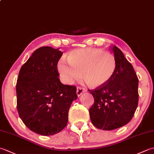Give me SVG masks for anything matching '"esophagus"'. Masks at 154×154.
<instances>
[{
  "label": "esophagus",
  "instance_id": "1",
  "mask_svg": "<svg viewBox=\"0 0 154 154\" xmlns=\"http://www.w3.org/2000/svg\"><path fill=\"white\" fill-rule=\"evenodd\" d=\"M85 91H86V89H85L84 88H81V87H78L77 88V96L78 97L81 96V94H82V93H84V92H85Z\"/></svg>",
  "mask_w": 154,
  "mask_h": 154
}]
</instances>
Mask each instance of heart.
Listing matches in <instances>:
<instances>
[{"label": "heart", "instance_id": "b5f03b06", "mask_svg": "<svg viewBox=\"0 0 154 154\" xmlns=\"http://www.w3.org/2000/svg\"><path fill=\"white\" fill-rule=\"evenodd\" d=\"M67 63L61 60L58 71L62 79L72 84L83 76L92 87H100L109 82L116 69L114 55L95 48L77 49L67 56Z\"/></svg>", "mask_w": 154, "mask_h": 154}]
</instances>
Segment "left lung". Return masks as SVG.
Listing matches in <instances>:
<instances>
[{
    "instance_id": "obj_1",
    "label": "left lung",
    "mask_w": 154,
    "mask_h": 154,
    "mask_svg": "<svg viewBox=\"0 0 154 154\" xmlns=\"http://www.w3.org/2000/svg\"><path fill=\"white\" fill-rule=\"evenodd\" d=\"M112 51L116 69L109 82L89 90L94 102L89 109L91 122L97 128L112 130L128 123L138 104V79L132 64L115 45Z\"/></svg>"
}]
</instances>
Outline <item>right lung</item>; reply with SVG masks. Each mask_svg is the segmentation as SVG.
Returning <instances> with one entry per match:
<instances>
[{"label": "right lung", "instance_id": "1", "mask_svg": "<svg viewBox=\"0 0 154 154\" xmlns=\"http://www.w3.org/2000/svg\"><path fill=\"white\" fill-rule=\"evenodd\" d=\"M63 52L44 46L37 49L22 65L16 83L17 110L29 129L43 136L61 132L67 126L77 87L61 83L58 61Z\"/></svg>", "mask_w": 154, "mask_h": 154}]
</instances>
